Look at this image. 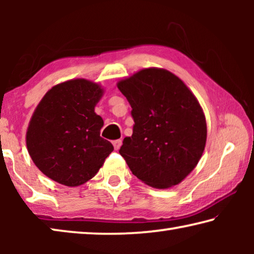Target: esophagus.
<instances>
[{"label":"esophagus","mask_w":254,"mask_h":254,"mask_svg":"<svg viewBox=\"0 0 254 254\" xmlns=\"http://www.w3.org/2000/svg\"><path fill=\"white\" fill-rule=\"evenodd\" d=\"M113 145H114V149L115 150H119L120 148H121V145H122V140H115V141H113Z\"/></svg>","instance_id":"1"}]
</instances>
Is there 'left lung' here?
Returning <instances> with one entry per match:
<instances>
[{"instance_id": "obj_1", "label": "left lung", "mask_w": 254, "mask_h": 254, "mask_svg": "<svg viewBox=\"0 0 254 254\" xmlns=\"http://www.w3.org/2000/svg\"><path fill=\"white\" fill-rule=\"evenodd\" d=\"M132 107L133 134L120 154L132 174L153 188L183 182L203 156L207 126L187 85L163 68H144L118 81Z\"/></svg>"}]
</instances>
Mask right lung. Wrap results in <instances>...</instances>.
Instances as JSON below:
<instances>
[{"instance_id":"add662e5","label":"right lung","mask_w":254,"mask_h":254,"mask_svg":"<svg viewBox=\"0 0 254 254\" xmlns=\"http://www.w3.org/2000/svg\"><path fill=\"white\" fill-rule=\"evenodd\" d=\"M104 88L76 78L55 85L45 94L30 120L28 152L42 174L77 187L95 176L114 148L100 135L103 119L95 106Z\"/></svg>"}]
</instances>
